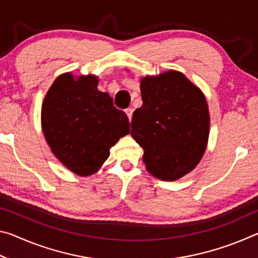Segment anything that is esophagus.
<instances>
[{
  "label": "esophagus",
  "mask_w": 258,
  "mask_h": 258,
  "mask_svg": "<svg viewBox=\"0 0 258 258\" xmlns=\"http://www.w3.org/2000/svg\"><path fill=\"white\" fill-rule=\"evenodd\" d=\"M125 112H126V115H127L128 119H130V120L132 119V115H133V109H132V108H127V109H125Z\"/></svg>",
  "instance_id": "1"
}]
</instances>
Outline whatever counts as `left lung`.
I'll return each instance as SVG.
<instances>
[{"label":"left lung","instance_id":"8db88e82","mask_svg":"<svg viewBox=\"0 0 258 258\" xmlns=\"http://www.w3.org/2000/svg\"><path fill=\"white\" fill-rule=\"evenodd\" d=\"M142 106L134 111L131 135L152 175L174 181L194 169L206 149V99L182 73L169 71L141 81Z\"/></svg>","mask_w":258,"mask_h":258}]
</instances>
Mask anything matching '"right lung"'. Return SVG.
Here are the masks:
<instances>
[{"mask_svg": "<svg viewBox=\"0 0 258 258\" xmlns=\"http://www.w3.org/2000/svg\"><path fill=\"white\" fill-rule=\"evenodd\" d=\"M97 86L94 76L75 81L63 74L52 84L42 106V128L51 150L81 176L97 172L109 149L130 133L126 113Z\"/></svg>", "mask_w": 258, "mask_h": 258, "instance_id": "add662e5", "label": "right lung"}]
</instances>
